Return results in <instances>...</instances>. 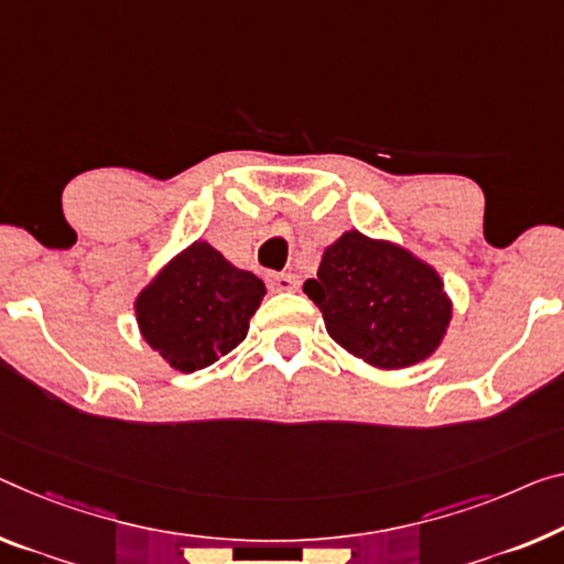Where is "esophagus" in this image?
I'll list each match as a JSON object with an SVG mask.
<instances>
[{
  "label": "esophagus",
  "mask_w": 564,
  "mask_h": 564,
  "mask_svg": "<svg viewBox=\"0 0 564 564\" xmlns=\"http://www.w3.org/2000/svg\"><path fill=\"white\" fill-rule=\"evenodd\" d=\"M267 284H270L274 292H292L294 288H297V280H294V276L288 272H272V274H267Z\"/></svg>",
  "instance_id": "1"
}]
</instances>
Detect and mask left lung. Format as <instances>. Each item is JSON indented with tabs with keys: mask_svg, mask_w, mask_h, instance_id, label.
Returning <instances> with one entry per match:
<instances>
[{
	"mask_svg": "<svg viewBox=\"0 0 564 564\" xmlns=\"http://www.w3.org/2000/svg\"><path fill=\"white\" fill-rule=\"evenodd\" d=\"M302 292L323 312L325 330L380 370L419 366L444 343L454 302L436 267L395 241L348 229L323 252Z\"/></svg>",
	"mask_w": 564,
	"mask_h": 564,
	"instance_id": "left-lung-1",
	"label": "left lung"
}]
</instances>
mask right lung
<instances>
[{
  "mask_svg": "<svg viewBox=\"0 0 564 564\" xmlns=\"http://www.w3.org/2000/svg\"><path fill=\"white\" fill-rule=\"evenodd\" d=\"M264 294L257 274L196 239L138 292V333L173 370L209 368L245 340Z\"/></svg>",
  "mask_w": 564,
  "mask_h": 564,
  "instance_id": "right-lung-1",
  "label": "right lung"
}]
</instances>
